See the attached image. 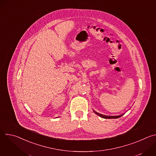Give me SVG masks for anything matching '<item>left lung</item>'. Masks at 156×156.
Returning <instances> with one entry per match:
<instances>
[{
	"mask_svg": "<svg viewBox=\"0 0 156 156\" xmlns=\"http://www.w3.org/2000/svg\"><path fill=\"white\" fill-rule=\"evenodd\" d=\"M94 112L96 114H97L98 115H99V117H102V118H104V119H118V118H119V117H122L123 115H124V114H122V115H115V116H108V115H102V114H99L98 112H96V111H94Z\"/></svg>",
	"mask_w": 156,
	"mask_h": 156,
	"instance_id": "8db88e82",
	"label": "left lung"
}]
</instances>
